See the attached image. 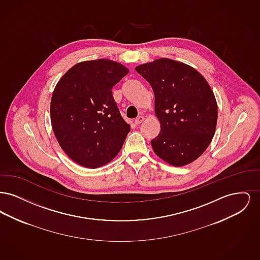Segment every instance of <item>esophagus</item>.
Instances as JSON below:
<instances>
[{"instance_id":"34e87169","label":"esophagus","mask_w":260,"mask_h":260,"mask_svg":"<svg viewBox=\"0 0 260 260\" xmlns=\"http://www.w3.org/2000/svg\"><path fill=\"white\" fill-rule=\"evenodd\" d=\"M143 121H144V117H143V116H138L136 119V124H141Z\"/></svg>"}]
</instances>
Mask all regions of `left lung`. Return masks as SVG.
Masks as SVG:
<instances>
[{
	"label": "left lung",
	"mask_w": 260,
	"mask_h": 260,
	"mask_svg": "<svg viewBox=\"0 0 260 260\" xmlns=\"http://www.w3.org/2000/svg\"><path fill=\"white\" fill-rule=\"evenodd\" d=\"M136 70L155 94L161 132L151 140L154 152L174 167L198 159L210 145L217 122L216 100L206 79L191 66L169 58Z\"/></svg>",
	"instance_id": "left-lung-1"
}]
</instances>
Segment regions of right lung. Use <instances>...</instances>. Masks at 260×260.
<instances>
[{
  "label": "right lung",
  "instance_id": "obj_1",
  "mask_svg": "<svg viewBox=\"0 0 260 260\" xmlns=\"http://www.w3.org/2000/svg\"><path fill=\"white\" fill-rule=\"evenodd\" d=\"M128 69L118 62L98 59L78 63L53 90L50 120L56 139L75 162L96 169L120 152L129 124L121 116L112 88Z\"/></svg>",
  "mask_w": 260,
  "mask_h": 260
}]
</instances>
